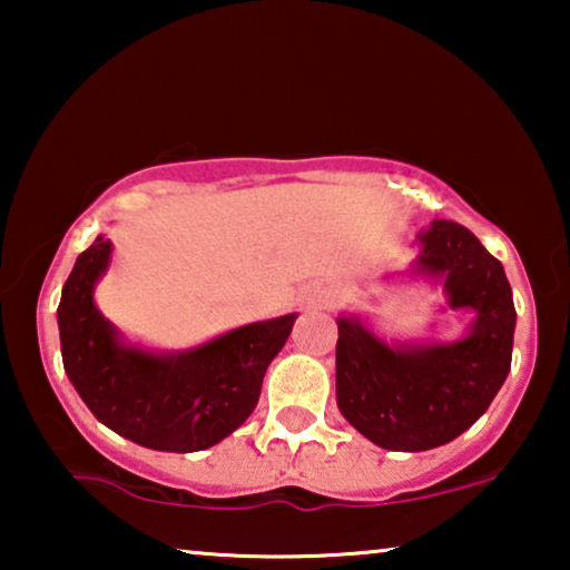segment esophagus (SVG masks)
Wrapping results in <instances>:
<instances>
[{"label":"esophagus","instance_id":"obj_1","mask_svg":"<svg viewBox=\"0 0 570 570\" xmlns=\"http://www.w3.org/2000/svg\"><path fill=\"white\" fill-rule=\"evenodd\" d=\"M311 303H314V301H306V306H311Z\"/></svg>","mask_w":570,"mask_h":570}]
</instances>
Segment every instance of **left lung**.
Listing matches in <instances>:
<instances>
[{"instance_id":"left-lung-1","label":"left lung","mask_w":570,"mask_h":570,"mask_svg":"<svg viewBox=\"0 0 570 570\" xmlns=\"http://www.w3.org/2000/svg\"><path fill=\"white\" fill-rule=\"evenodd\" d=\"M412 275L443 285L451 308L474 311L466 337L389 345L357 316L337 318V407L389 451H428L462 435L511 371L513 308L503 264L464 225L433 220L417 233Z\"/></svg>"}]
</instances>
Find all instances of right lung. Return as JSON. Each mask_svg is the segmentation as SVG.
Instances as JSON below:
<instances>
[{
    "instance_id": "add662e5",
    "label": "right lung",
    "mask_w": 570,
    "mask_h": 570,
    "mask_svg": "<svg viewBox=\"0 0 570 570\" xmlns=\"http://www.w3.org/2000/svg\"><path fill=\"white\" fill-rule=\"evenodd\" d=\"M108 262L111 240L98 236L61 287V361L77 394L100 423L145 449L189 454L228 439L254 412L298 314L238 326L184 353H150L121 342L92 301Z\"/></svg>"
}]
</instances>
